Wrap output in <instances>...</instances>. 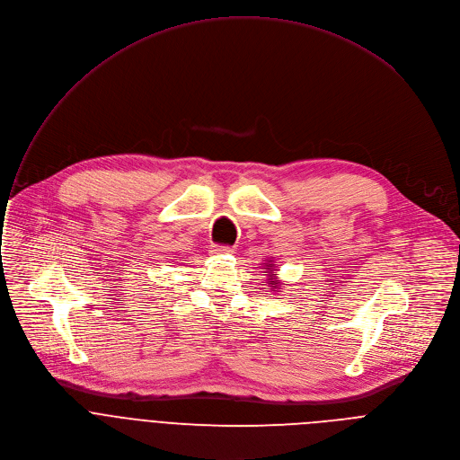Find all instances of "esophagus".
Here are the masks:
<instances>
[{"label": "esophagus", "mask_w": 460, "mask_h": 460, "mask_svg": "<svg viewBox=\"0 0 460 460\" xmlns=\"http://www.w3.org/2000/svg\"><path fill=\"white\" fill-rule=\"evenodd\" d=\"M230 252H234V248L228 246V244H216V246H212V253H230Z\"/></svg>", "instance_id": "34e87169"}]
</instances>
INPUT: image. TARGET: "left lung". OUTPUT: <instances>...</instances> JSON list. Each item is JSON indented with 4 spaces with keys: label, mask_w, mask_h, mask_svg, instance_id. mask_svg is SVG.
Here are the masks:
<instances>
[{
    "label": "left lung",
    "mask_w": 460,
    "mask_h": 460,
    "mask_svg": "<svg viewBox=\"0 0 460 460\" xmlns=\"http://www.w3.org/2000/svg\"><path fill=\"white\" fill-rule=\"evenodd\" d=\"M272 285H274V283H272Z\"/></svg>",
    "instance_id": "left-lung-1"
}]
</instances>
